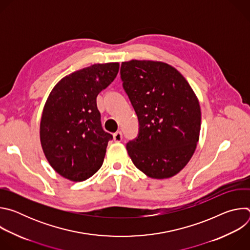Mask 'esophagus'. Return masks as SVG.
I'll return each instance as SVG.
<instances>
[{"label": "esophagus", "instance_id": "34e87169", "mask_svg": "<svg viewBox=\"0 0 250 250\" xmlns=\"http://www.w3.org/2000/svg\"><path fill=\"white\" fill-rule=\"evenodd\" d=\"M123 139V133L122 131H117L114 133V140L116 142H121Z\"/></svg>", "mask_w": 250, "mask_h": 250}]
</instances>
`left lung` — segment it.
<instances>
[{
  "label": "left lung",
  "instance_id": "1",
  "mask_svg": "<svg viewBox=\"0 0 250 250\" xmlns=\"http://www.w3.org/2000/svg\"><path fill=\"white\" fill-rule=\"evenodd\" d=\"M124 88L139 121L127 153L137 169L153 179L179 173L192 158L200 137L201 106L176 68L162 61L122 63Z\"/></svg>",
  "mask_w": 250,
  "mask_h": 250
}]
</instances>
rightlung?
I'll return each mask as SVG.
<instances>
[{
	"mask_svg": "<svg viewBox=\"0 0 250 250\" xmlns=\"http://www.w3.org/2000/svg\"><path fill=\"white\" fill-rule=\"evenodd\" d=\"M119 62L98 63L63 77L42 110L41 144L50 166L73 182L84 181L102 166L112 134L102 128L98 94L117 77Z\"/></svg>",
	"mask_w": 250,
	"mask_h": 250,
	"instance_id": "obj_1",
	"label": "right lung"
}]
</instances>
